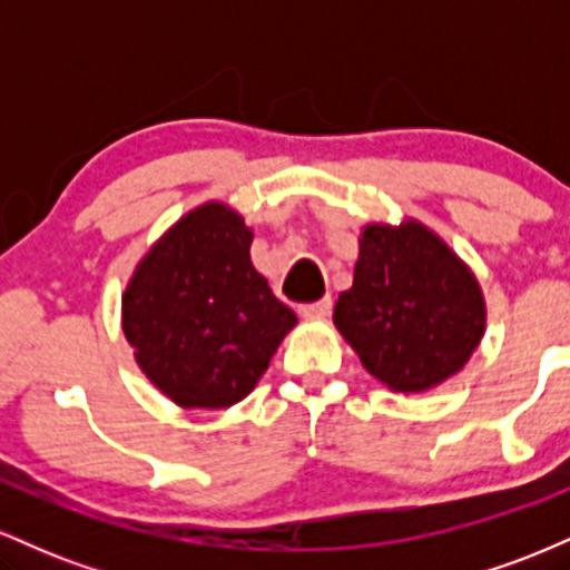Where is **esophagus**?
Wrapping results in <instances>:
<instances>
[{"label":"esophagus","instance_id":"34e87169","mask_svg":"<svg viewBox=\"0 0 570 570\" xmlns=\"http://www.w3.org/2000/svg\"><path fill=\"white\" fill-rule=\"evenodd\" d=\"M330 313H332V297H324V299H318V303L299 307V316L303 318H326Z\"/></svg>","mask_w":570,"mask_h":570}]
</instances>
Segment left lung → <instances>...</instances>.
Segmentation results:
<instances>
[{"instance_id": "8db88e82", "label": "left lung", "mask_w": 570, "mask_h": 570, "mask_svg": "<svg viewBox=\"0 0 570 570\" xmlns=\"http://www.w3.org/2000/svg\"><path fill=\"white\" fill-rule=\"evenodd\" d=\"M337 332L391 391L423 394L453 377L485 335L488 307L472 267L417 219L370 222Z\"/></svg>"}]
</instances>
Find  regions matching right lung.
I'll return each instance as SVG.
<instances>
[{
	"label": "right lung",
	"instance_id": "obj_1",
	"mask_svg": "<svg viewBox=\"0 0 570 570\" xmlns=\"http://www.w3.org/2000/svg\"><path fill=\"white\" fill-rule=\"evenodd\" d=\"M252 227L200 203L149 246L122 292V332L147 381L185 410H225L297 324L252 265Z\"/></svg>",
	"mask_w": 570,
	"mask_h": 570
}]
</instances>
